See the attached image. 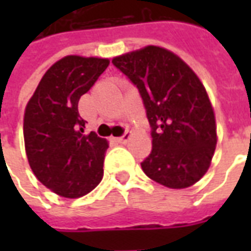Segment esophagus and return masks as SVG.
Masks as SVG:
<instances>
[{
	"instance_id": "1",
	"label": "esophagus",
	"mask_w": 251,
	"mask_h": 251,
	"mask_svg": "<svg viewBox=\"0 0 251 251\" xmlns=\"http://www.w3.org/2000/svg\"><path fill=\"white\" fill-rule=\"evenodd\" d=\"M130 137H131V133H125L122 137L117 138V141L120 142V144H126V142L130 140Z\"/></svg>"
}]
</instances>
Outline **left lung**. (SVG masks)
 <instances>
[{
    "instance_id": "obj_1",
    "label": "left lung",
    "mask_w": 251,
    "mask_h": 251,
    "mask_svg": "<svg viewBox=\"0 0 251 251\" xmlns=\"http://www.w3.org/2000/svg\"><path fill=\"white\" fill-rule=\"evenodd\" d=\"M113 64L137 86L152 126V152L142 171L168 188L198 183L218 141L214 107L199 76L181 57L157 46L115 56Z\"/></svg>"
}]
</instances>
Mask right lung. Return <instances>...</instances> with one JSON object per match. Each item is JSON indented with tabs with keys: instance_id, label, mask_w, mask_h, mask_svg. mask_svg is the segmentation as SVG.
Listing matches in <instances>:
<instances>
[{
	"instance_id": "add662e5",
	"label": "right lung",
	"mask_w": 251,
	"mask_h": 251,
	"mask_svg": "<svg viewBox=\"0 0 251 251\" xmlns=\"http://www.w3.org/2000/svg\"><path fill=\"white\" fill-rule=\"evenodd\" d=\"M110 64L109 59L68 55L53 63L26 103L24 142L28 163L37 180L62 198L91 192L103 177L109 142L94 131L77 102Z\"/></svg>"
}]
</instances>
